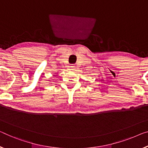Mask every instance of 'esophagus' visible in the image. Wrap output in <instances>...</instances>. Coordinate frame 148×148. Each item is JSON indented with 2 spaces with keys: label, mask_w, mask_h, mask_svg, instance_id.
Here are the masks:
<instances>
[{
  "label": "esophagus",
  "mask_w": 148,
  "mask_h": 148,
  "mask_svg": "<svg viewBox=\"0 0 148 148\" xmlns=\"http://www.w3.org/2000/svg\"><path fill=\"white\" fill-rule=\"evenodd\" d=\"M69 67H70V70H73H73L75 69V67L74 65H71Z\"/></svg>",
  "instance_id": "1"
}]
</instances>
